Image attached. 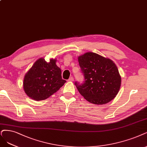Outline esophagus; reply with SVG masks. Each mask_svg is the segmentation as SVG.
<instances>
[{
    "instance_id": "obj_1",
    "label": "esophagus",
    "mask_w": 147,
    "mask_h": 147,
    "mask_svg": "<svg viewBox=\"0 0 147 147\" xmlns=\"http://www.w3.org/2000/svg\"><path fill=\"white\" fill-rule=\"evenodd\" d=\"M73 80H74V78H73V76L70 77V78H69V79L68 80V81H69V82H73Z\"/></svg>"
}]
</instances>
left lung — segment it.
<instances>
[{
    "label": "left lung",
    "instance_id": "8db88e82",
    "mask_svg": "<svg viewBox=\"0 0 147 147\" xmlns=\"http://www.w3.org/2000/svg\"><path fill=\"white\" fill-rule=\"evenodd\" d=\"M85 81L75 85L84 98L91 104L103 105L116 96L121 85V76L112 60L93 52L78 57Z\"/></svg>",
    "mask_w": 147,
    "mask_h": 147
}]
</instances>
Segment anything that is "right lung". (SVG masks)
I'll use <instances>...</instances> for the list:
<instances>
[{
  "label": "right lung",
  "instance_id": "right-lung-1",
  "mask_svg": "<svg viewBox=\"0 0 147 147\" xmlns=\"http://www.w3.org/2000/svg\"><path fill=\"white\" fill-rule=\"evenodd\" d=\"M56 59L47 62L40 57L25 74L23 86L26 94L36 101L45 100L55 93L66 82L62 79L61 69Z\"/></svg>",
  "mask_w": 147,
  "mask_h": 147
}]
</instances>
